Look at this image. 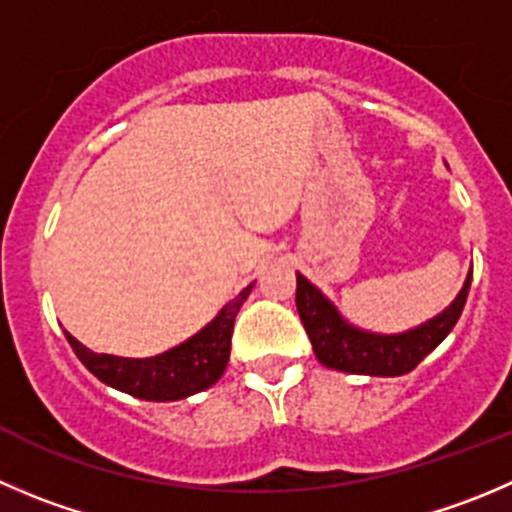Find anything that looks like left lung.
<instances>
[{
  "label": "left lung",
  "mask_w": 512,
  "mask_h": 512,
  "mask_svg": "<svg viewBox=\"0 0 512 512\" xmlns=\"http://www.w3.org/2000/svg\"><path fill=\"white\" fill-rule=\"evenodd\" d=\"M470 281L472 271L445 311L402 334H372L357 329L301 274H296V309L316 359L324 367L369 377H399L412 372L452 332L465 309Z\"/></svg>",
  "instance_id": "left-lung-1"
}]
</instances>
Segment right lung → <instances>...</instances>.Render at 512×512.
<instances>
[{
  "instance_id": "1",
  "label": "right lung",
  "mask_w": 512,
  "mask_h": 512,
  "mask_svg": "<svg viewBox=\"0 0 512 512\" xmlns=\"http://www.w3.org/2000/svg\"><path fill=\"white\" fill-rule=\"evenodd\" d=\"M251 289L253 284H248L236 299H231L218 311L211 324L158 357L128 359L115 357V354H97L77 342L70 332H65V337L77 359L107 387L120 389L130 397L148 399V402H175V399H186L213 387L226 372L233 321Z\"/></svg>"
}]
</instances>
